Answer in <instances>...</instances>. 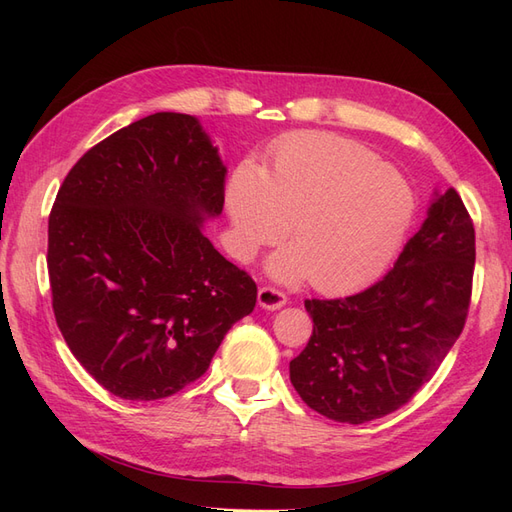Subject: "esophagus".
I'll list each match as a JSON object with an SVG mask.
<instances>
[{
	"instance_id": "1",
	"label": "esophagus",
	"mask_w": 512,
	"mask_h": 512,
	"mask_svg": "<svg viewBox=\"0 0 512 512\" xmlns=\"http://www.w3.org/2000/svg\"><path fill=\"white\" fill-rule=\"evenodd\" d=\"M286 303H288V297H286L284 292H280V290L269 288V286L258 290V305L262 309H269V312H275V309H282Z\"/></svg>"
}]
</instances>
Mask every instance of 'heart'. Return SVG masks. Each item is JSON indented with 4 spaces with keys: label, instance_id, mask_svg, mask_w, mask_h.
Instances as JSON below:
<instances>
[{
    "label": "heart",
    "instance_id": "obj_1",
    "mask_svg": "<svg viewBox=\"0 0 512 512\" xmlns=\"http://www.w3.org/2000/svg\"><path fill=\"white\" fill-rule=\"evenodd\" d=\"M410 181L374 151L331 134L292 138L260 173L241 168L226 190L235 250L252 256L288 228L292 247L267 271L322 292L361 286L389 265L414 215Z\"/></svg>",
    "mask_w": 512,
    "mask_h": 512
}]
</instances>
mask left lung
<instances>
[{
	"mask_svg": "<svg viewBox=\"0 0 512 512\" xmlns=\"http://www.w3.org/2000/svg\"><path fill=\"white\" fill-rule=\"evenodd\" d=\"M474 258V224L459 194L436 190L425 222L380 282L352 297L305 301L314 333L290 361L305 404L350 425L408 404L466 324Z\"/></svg>",
	"mask_w": 512,
	"mask_h": 512,
	"instance_id": "obj_1",
	"label": "left lung"
}]
</instances>
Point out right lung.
Segmentation results:
<instances>
[{
  "label": "right lung",
  "mask_w": 512,
  "mask_h": 512,
  "mask_svg": "<svg viewBox=\"0 0 512 512\" xmlns=\"http://www.w3.org/2000/svg\"><path fill=\"white\" fill-rule=\"evenodd\" d=\"M226 164L192 115L156 113L74 164L49 218L53 312L68 348L108 393L175 395L209 369L256 284L205 237Z\"/></svg>",
  "instance_id": "obj_1"
}]
</instances>
